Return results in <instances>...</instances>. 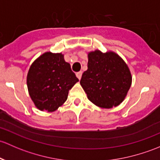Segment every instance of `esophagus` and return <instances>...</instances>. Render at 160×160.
<instances>
[{
    "label": "esophagus",
    "mask_w": 160,
    "mask_h": 160,
    "mask_svg": "<svg viewBox=\"0 0 160 160\" xmlns=\"http://www.w3.org/2000/svg\"><path fill=\"white\" fill-rule=\"evenodd\" d=\"M76 75H77V78H78L79 80H80V79H81V77H82V72L81 71L77 72V73H76Z\"/></svg>",
    "instance_id": "34e87169"
}]
</instances>
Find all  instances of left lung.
I'll return each instance as SVG.
<instances>
[{"mask_svg":"<svg viewBox=\"0 0 160 160\" xmlns=\"http://www.w3.org/2000/svg\"><path fill=\"white\" fill-rule=\"evenodd\" d=\"M87 67L80 85L89 100L106 109L120 104L132 83L130 71L123 60L113 52L95 50L88 53Z\"/></svg>","mask_w":160,"mask_h":160,"instance_id":"obj_1","label":"left lung"}]
</instances>
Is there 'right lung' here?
I'll list each match as a JSON object with an SVG mask.
<instances>
[{
	"label": "right lung",
	"instance_id": "add662e5",
	"mask_svg": "<svg viewBox=\"0 0 160 160\" xmlns=\"http://www.w3.org/2000/svg\"><path fill=\"white\" fill-rule=\"evenodd\" d=\"M79 80L62 53L47 52L29 69L27 83L29 94L40 110L53 112L67 100L69 90Z\"/></svg>",
	"mask_w": 160,
	"mask_h": 160
}]
</instances>
